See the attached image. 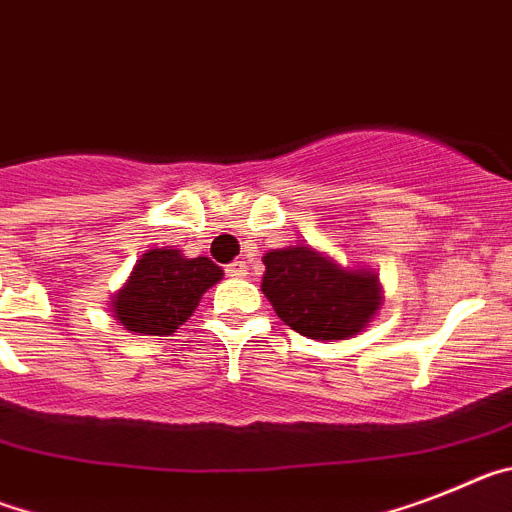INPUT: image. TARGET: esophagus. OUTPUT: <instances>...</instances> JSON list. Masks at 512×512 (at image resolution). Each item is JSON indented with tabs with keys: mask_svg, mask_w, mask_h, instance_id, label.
Wrapping results in <instances>:
<instances>
[{
	"mask_svg": "<svg viewBox=\"0 0 512 512\" xmlns=\"http://www.w3.org/2000/svg\"><path fill=\"white\" fill-rule=\"evenodd\" d=\"M226 275H231V278H244V275H247V262L237 260L231 262V265H226Z\"/></svg>",
	"mask_w": 512,
	"mask_h": 512,
	"instance_id": "esophagus-1",
	"label": "esophagus"
}]
</instances>
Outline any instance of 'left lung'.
I'll list each match as a JSON object with an SVG mask.
<instances>
[{"label": "left lung", "mask_w": 512, "mask_h": 512, "mask_svg": "<svg viewBox=\"0 0 512 512\" xmlns=\"http://www.w3.org/2000/svg\"><path fill=\"white\" fill-rule=\"evenodd\" d=\"M262 262V293L275 314L311 340L353 337L381 304L376 275L337 268L311 247L273 250Z\"/></svg>", "instance_id": "8db88e82"}]
</instances>
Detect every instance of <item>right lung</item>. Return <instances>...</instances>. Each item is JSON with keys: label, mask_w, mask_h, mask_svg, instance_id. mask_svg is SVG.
<instances>
[{"label": "right lung", "mask_w": 512, "mask_h": 512, "mask_svg": "<svg viewBox=\"0 0 512 512\" xmlns=\"http://www.w3.org/2000/svg\"><path fill=\"white\" fill-rule=\"evenodd\" d=\"M221 275L224 270L208 257L188 260L177 250H149L113 296L115 319L141 335H172Z\"/></svg>", "instance_id": "obj_1"}]
</instances>
